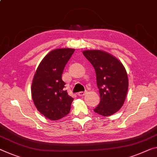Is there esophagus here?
I'll return each mask as SVG.
<instances>
[{"label":"esophagus","instance_id":"obj_1","mask_svg":"<svg viewBox=\"0 0 157 157\" xmlns=\"http://www.w3.org/2000/svg\"><path fill=\"white\" fill-rule=\"evenodd\" d=\"M86 94V92H83V91H81V92H79L78 93V95L80 96V97H82V96H83L84 95Z\"/></svg>","mask_w":157,"mask_h":157}]
</instances>
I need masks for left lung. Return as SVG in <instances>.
Returning a JSON list of instances; mask_svg holds the SVG:
<instances>
[{
  "label": "left lung",
  "instance_id": "obj_1",
  "mask_svg": "<svg viewBox=\"0 0 157 157\" xmlns=\"http://www.w3.org/2000/svg\"><path fill=\"white\" fill-rule=\"evenodd\" d=\"M96 73L100 102L94 109L97 114L108 117L124 105L128 88V79L124 65L107 52L92 50L83 52Z\"/></svg>",
  "mask_w": 157,
  "mask_h": 157
}]
</instances>
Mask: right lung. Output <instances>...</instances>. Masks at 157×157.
<instances>
[{"label":"right lung","mask_w":157,"mask_h":157,"mask_svg":"<svg viewBox=\"0 0 157 157\" xmlns=\"http://www.w3.org/2000/svg\"><path fill=\"white\" fill-rule=\"evenodd\" d=\"M74 49L62 48L50 52L40 62L33 77L31 95L40 114L59 120L70 112L73 98L64 90L62 75Z\"/></svg>","instance_id":"obj_1"}]
</instances>
